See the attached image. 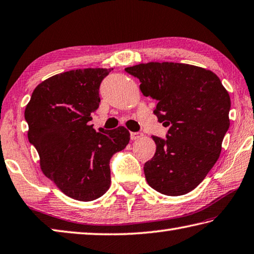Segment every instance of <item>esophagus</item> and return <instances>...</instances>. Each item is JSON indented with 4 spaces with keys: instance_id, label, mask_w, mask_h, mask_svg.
Wrapping results in <instances>:
<instances>
[{
    "instance_id": "obj_1",
    "label": "esophagus",
    "mask_w": 254,
    "mask_h": 254,
    "mask_svg": "<svg viewBox=\"0 0 254 254\" xmlns=\"http://www.w3.org/2000/svg\"><path fill=\"white\" fill-rule=\"evenodd\" d=\"M142 136H143V133H141V132H131V140L132 141L139 140Z\"/></svg>"
}]
</instances>
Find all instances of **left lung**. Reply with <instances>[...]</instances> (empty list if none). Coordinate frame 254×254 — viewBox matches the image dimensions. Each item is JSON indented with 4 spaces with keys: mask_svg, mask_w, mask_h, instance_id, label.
I'll use <instances>...</instances> for the list:
<instances>
[{
    "mask_svg": "<svg viewBox=\"0 0 254 254\" xmlns=\"http://www.w3.org/2000/svg\"><path fill=\"white\" fill-rule=\"evenodd\" d=\"M144 96L158 101L154 114L169 127L167 140L152 136L156 151L144 164L149 186L183 195L203 181L218 161L229 130L231 100L218 75L203 67L149 62L127 67Z\"/></svg>",
    "mask_w": 254,
    "mask_h": 254,
    "instance_id": "left-lung-1",
    "label": "left lung"
}]
</instances>
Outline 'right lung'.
<instances>
[{"label":"right lung","instance_id":"right-lung-1","mask_svg":"<svg viewBox=\"0 0 254 254\" xmlns=\"http://www.w3.org/2000/svg\"><path fill=\"white\" fill-rule=\"evenodd\" d=\"M113 68H77L35 87L24 117L27 137L40 155L41 170L64 194L77 201L102 196L111 184L110 160L130 141L124 127L89 126L99 108V89Z\"/></svg>","mask_w":254,"mask_h":254}]
</instances>
